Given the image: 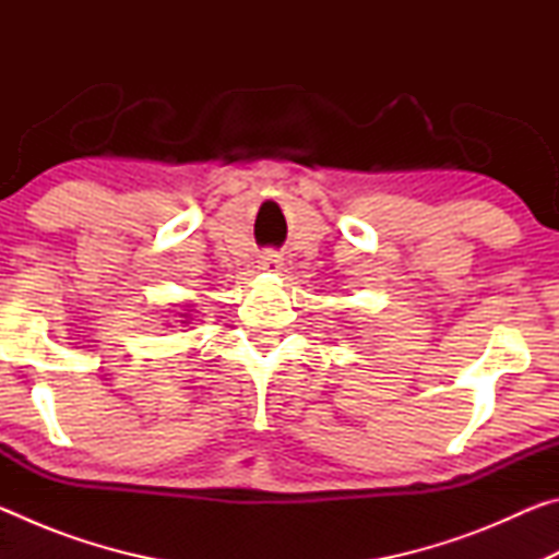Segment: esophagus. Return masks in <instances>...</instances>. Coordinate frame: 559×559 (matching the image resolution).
<instances>
[{
    "mask_svg": "<svg viewBox=\"0 0 559 559\" xmlns=\"http://www.w3.org/2000/svg\"><path fill=\"white\" fill-rule=\"evenodd\" d=\"M259 263H261L263 271H281L283 259H281V253H276V251H263Z\"/></svg>",
    "mask_w": 559,
    "mask_h": 559,
    "instance_id": "esophagus-1",
    "label": "esophagus"
}]
</instances>
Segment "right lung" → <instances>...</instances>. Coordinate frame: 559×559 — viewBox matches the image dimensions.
I'll list each match as a JSON object with an SVG mask.
<instances>
[{"label":"right lung","instance_id":"obj_1","mask_svg":"<svg viewBox=\"0 0 559 559\" xmlns=\"http://www.w3.org/2000/svg\"><path fill=\"white\" fill-rule=\"evenodd\" d=\"M177 310H175V318H182L179 320V323L182 325H189V320H192V302H187V306H175Z\"/></svg>","mask_w":559,"mask_h":559}]
</instances>
